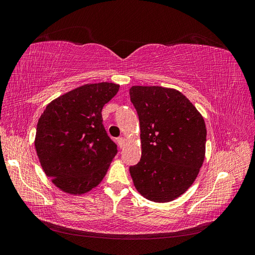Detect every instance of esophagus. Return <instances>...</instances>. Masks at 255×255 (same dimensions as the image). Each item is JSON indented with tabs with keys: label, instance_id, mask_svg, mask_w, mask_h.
<instances>
[{
	"label": "esophagus",
	"instance_id": "34e87169",
	"mask_svg": "<svg viewBox=\"0 0 255 255\" xmlns=\"http://www.w3.org/2000/svg\"><path fill=\"white\" fill-rule=\"evenodd\" d=\"M117 141H118V144H119V146L120 148H122L123 145H125V143H126V141H127V139L125 137H120V138H118L117 139Z\"/></svg>",
	"mask_w": 255,
	"mask_h": 255
}]
</instances>
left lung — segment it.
I'll return each instance as SVG.
<instances>
[{"label": "left lung", "mask_w": 255, "mask_h": 255, "mask_svg": "<svg viewBox=\"0 0 255 255\" xmlns=\"http://www.w3.org/2000/svg\"><path fill=\"white\" fill-rule=\"evenodd\" d=\"M129 97L141 141L140 161L129 167L134 186L150 201L170 202L191 186L203 165L204 119L176 89L132 86Z\"/></svg>", "instance_id": "1"}]
</instances>
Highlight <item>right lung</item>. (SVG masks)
Instances as JSON below:
<instances>
[{
	"label": "right lung",
	"instance_id": "1",
	"mask_svg": "<svg viewBox=\"0 0 255 255\" xmlns=\"http://www.w3.org/2000/svg\"><path fill=\"white\" fill-rule=\"evenodd\" d=\"M114 83L86 84L53 100L37 123L35 148L52 183L70 195L97 187L117 154L102 110L117 95Z\"/></svg>",
	"mask_w": 255,
	"mask_h": 255
}]
</instances>
